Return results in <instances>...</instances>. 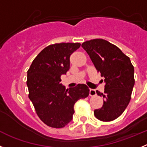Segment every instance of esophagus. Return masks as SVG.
I'll use <instances>...</instances> for the list:
<instances>
[{
  "label": "esophagus",
  "mask_w": 147,
  "mask_h": 147,
  "mask_svg": "<svg viewBox=\"0 0 147 147\" xmlns=\"http://www.w3.org/2000/svg\"><path fill=\"white\" fill-rule=\"evenodd\" d=\"M89 95L90 96H96V90H95L90 89Z\"/></svg>",
  "instance_id": "34e87169"
}]
</instances>
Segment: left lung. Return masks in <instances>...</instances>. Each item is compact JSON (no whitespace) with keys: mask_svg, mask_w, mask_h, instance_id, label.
I'll use <instances>...</instances> for the list:
<instances>
[{"mask_svg":"<svg viewBox=\"0 0 147 147\" xmlns=\"http://www.w3.org/2000/svg\"><path fill=\"white\" fill-rule=\"evenodd\" d=\"M82 47L105 78V92L96 91L105 98L104 105L94 110L95 116L102 121H112L123 113L130 101L135 85L134 67L129 57L103 39L88 40Z\"/></svg>","mask_w":147,"mask_h":147,"instance_id":"left-lung-1","label":"left lung"}]
</instances>
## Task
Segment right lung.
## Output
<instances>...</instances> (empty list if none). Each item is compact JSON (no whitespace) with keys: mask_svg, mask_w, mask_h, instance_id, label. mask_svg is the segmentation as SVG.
<instances>
[{"mask_svg":"<svg viewBox=\"0 0 147 147\" xmlns=\"http://www.w3.org/2000/svg\"><path fill=\"white\" fill-rule=\"evenodd\" d=\"M79 42L50 45L34 58L27 71L28 98L40 120L54 128L65 127L74 113V104L89 95L83 84L65 90L61 76L70 67V56L80 47Z\"/></svg>","mask_w":147,"mask_h":147,"instance_id":"right-lung-1","label":"right lung"}]
</instances>
